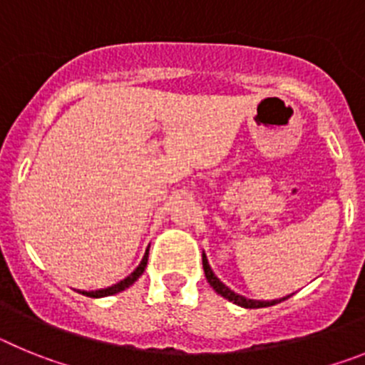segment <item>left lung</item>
Masks as SVG:
<instances>
[{"label":"left lung","mask_w":365,"mask_h":365,"mask_svg":"<svg viewBox=\"0 0 365 365\" xmlns=\"http://www.w3.org/2000/svg\"><path fill=\"white\" fill-rule=\"evenodd\" d=\"M202 269H205V276H206V279H208V283H210L212 289H214L217 294H221L222 298L230 299V302H234L235 305H240V307H245V309L270 307V305H274V303H279V302H283V299L291 298V296H285V298L274 299V302H257V299H247V298H243V296L232 292L228 287H225L217 278H215L214 272H212V269H210V265H208V259H206L205 254H202Z\"/></svg>","instance_id":"1"}]
</instances>
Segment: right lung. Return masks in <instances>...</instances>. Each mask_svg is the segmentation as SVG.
I'll return each instance as SVG.
<instances>
[{
    "mask_svg": "<svg viewBox=\"0 0 365 365\" xmlns=\"http://www.w3.org/2000/svg\"><path fill=\"white\" fill-rule=\"evenodd\" d=\"M148 265V252L144 254L143 261H140V265L137 267V269L133 270V272L128 276V278H124L122 282H118L117 285H113V287H108V289H102V291H93V292H82V294L89 296V298H102V296H111V294H117V292L124 291V289H128L130 285H133L135 282L138 279V276L144 272V269H146Z\"/></svg>",
    "mask_w": 365,
    "mask_h": 365,
    "instance_id": "1",
    "label": "right lung"
}]
</instances>
